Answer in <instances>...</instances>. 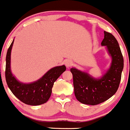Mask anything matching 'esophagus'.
Wrapping results in <instances>:
<instances>
[{
	"instance_id": "obj_1",
	"label": "esophagus",
	"mask_w": 130,
	"mask_h": 130,
	"mask_svg": "<svg viewBox=\"0 0 130 130\" xmlns=\"http://www.w3.org/2000/svg\"><path fill=\"white\" fill-rule=\"evenodd\" d=\"M65 65L67 68H69L73 65V61L71 60H70V59H67V60L65 61Z\"/></svg>"
}]
</instances>
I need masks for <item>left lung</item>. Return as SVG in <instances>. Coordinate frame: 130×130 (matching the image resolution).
Listing matches in <instances>:
<instances>
[{
    "mask_svg": "<svg viewBox=\"0 0 130 130\" xmlns=\"http://www.w3.org/2000/svg\"><path fill=\"white\" fill-rule=\"evenodd\" d=\"M102 46H106L112 57V63L108 71L99 79L75 68L71 69L73 74L74 95L83 104L95 105L104 102L117 92L121 80L124 59L118 41L110 32L104 31Z\"/></svg>",
    "mask_w": 130,
    "mask_h": 130,
    "instance_id": "1",
    "label": "left lung"
}]
</instances>
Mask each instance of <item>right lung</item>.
Segmentation results:
<instances>
[{
    "label": "right lung",
    "instance_id": "right-lung-1",
    "mask_svg": "<svg viewBox=\"0 0 130 130\" xmlns=\"http://www.w3.org/2000/svg\"><path fill=\"white\" fill-rule=\"evenodd\" d=\"M13 44V40L8 50L6 57L5 77L8 86L13 94L25 104L34 106L44 104L51 95L54 83L66 70V67L65 65L54 67L33 83L20 82L12 75L10 70L11 50Z\"/></svg>",
    "mask_w": 130,
    "mask_h": 130
}]
</instances>
